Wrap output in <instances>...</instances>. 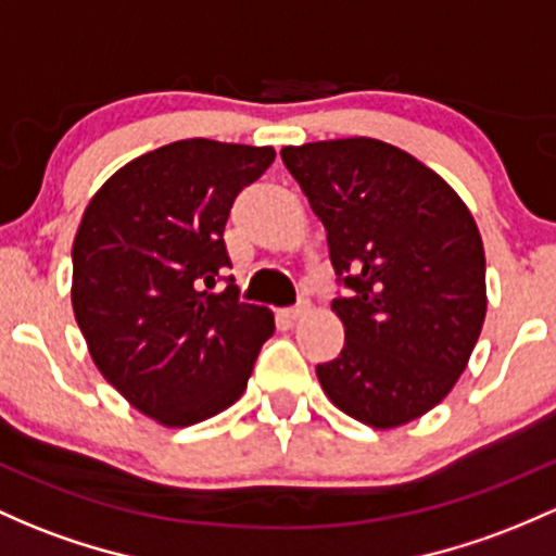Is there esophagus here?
<instances>
[{
    "label": "esophagus",
    "mask_w": 556,
    "mask_h": 556,
    "mask_svg": "<svg viewBox=\"0 0 556 556\" xmlns=\"http://www.w3.org/2000/svg\"><path fill=\"white\" fill-rule=\"evenodd\" d=\"M306 311H308L306 303H301V306L282 308V311H279V316H282V319H288V321H298V319H303V316H306Z\"/></svg>",
    "instance_id": "34e87169"
}]
</instances>
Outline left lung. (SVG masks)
<instances>
[{
	"mask_svg": "<svg viewBox=\"0 0 556 556\" xmlns=\"http://www.w3.org/2000/svg\"><path fill=\"white\" fill-rule=\"evenodd\" d=\"M327 229L345 345L316 377L358 422L390 430L441 404L485 321V250L465 200L401 148L369 137L282 148Z\"/></svg>",
	"mask_w": 556,
	"mask_h": 556,
	"instance_id": "8db88e82",
	"label": "left lung"
}]
</instances>
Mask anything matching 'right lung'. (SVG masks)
Masks as SVG:
<instances>
[{
    "label": "right lung",
    "mask_w": 556,
    "mask_h": 556,
    "mask_svg": "<svg viewBox=\"0 0 556 556\" xmlns=\"http://www.w3.org/2000/svg\"><path fill=\"white\" fill-rule=\"evenodd\" d=\"M274 148L181 139L94 192L73 240L71 301L91 362L163 427L216 417L245 393L274 314L240 303L224 227Z\"/></svg>",
    "instance_id": "right-lung-1"
}]
</instances>
